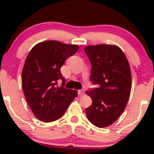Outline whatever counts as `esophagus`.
Returning a JSON list of instances; mask_svg holds the SVG:
<instances>
[{
  "mask_svg": "<svg viewBox=\"0 0 154 154\" xmlns=\"http://www.w3.org/2000/svg\"><path fill=\"white\" fill-rule=\"evenodd\" d=\"M85 93V91L83 89H80L78 91V94L79 95H83Z\"/></svg>",
  "mask_w": 154,
  "mask_h": 154,
  "instance_id": "34e87169",
  "label": "esophagus"
}]
</instances>
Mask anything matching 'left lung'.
Listing matches in <instances>:
<instances>
[{
    "label": "left lung",
    "instance_id": "1",
    "mask_svg": "<svg viewBox=\"0 0 154 154\" xmlns=\"http://www.w3.org/2000/svg\"><path fill=\"white\" fill-rule=\"evenodd\" d=\"M84 51L91 64L90 81L98 86L86 91L92 104L86 109V114L96 127H108L122 114L128 101L132 86L130 65L116 45H89Z\"/></svg>",
    "mask_w": 154,
    "mask_h": 154
}]
</instances>
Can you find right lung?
<instances>
[{
    "label": "right lung",
    "mask_w": 154,
    "mask_h": 154,
    "mask_svg": "<svg viewBox=\"0 0 154 154\" xmlns=\"http://www.w3.org/2000/svg\"><path fill=\"white\" fill-rule=\"evenodd\" d=\"M78 49L76 45L51 40L35 45L29 52L23 68L21 83L31 110L42 122L60 119L77 96L75 90L64 87L66 80L60 68ZM60 80L63 81L61 87L58 86Z\"/></svg>",
    "instance_id": "add662e5"
}]
</instances>
